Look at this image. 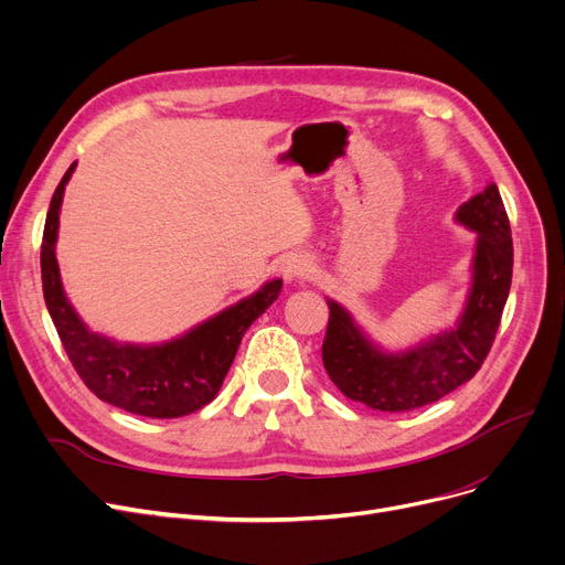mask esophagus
Wrapping results in <instances>:
<instances>
[{
  "mask_svg": "<svg viewBox=\"0 0 565 565\" xmlns=\"http://www.w3.org/2000/svg\"><path fill=\"white\" fill-rule=\"evenodd\" d=\"M313 273V263L311 258L302 256V254H290L281 260V275L284 279L288 281H295V279H305Z\"/></svg>",
  "mask_w": 565,
  "mask_h": 565,
  "instance_id": "obj_1",
  "label": "esophagus"
}]
</instances>
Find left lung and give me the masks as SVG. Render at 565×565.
Returning <instances> with one entry per match:
<instances>
[{
  "instance_id": "left-lung-1",
  "label": "left lung",
  "mask_w": 565,
  "mask_h": 565,
  "mask_svg": "<svg viewBox=\"0 0 565 565\" xmlns=\"http://www.w3.org/2000/svg\"><path fill=\"white\" fill-rule=\"evenodd\" d=\"M456 222L477 233L471 288L451 330L403 352L382 350L350 311L328 298L322 364L350 401L380 412H409L439 401L481 369L492 348L513 277V237L494 183L465 201Z\"/></svg>"
}]
</instances>
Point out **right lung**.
Here are the masks:
<instances>
[{
	"instance_id": "right-lung-1",
	"label": "right lung",
	"mask_w": 565,
	"mask_h": 565,
	"mask_svg": "<svg viewBox=\"0 0 565 565\" xmlns=\"http://www.w3.org/2000/svg\"><path fill=\"white\" fill-rule=\"evenodd\" d=\"M75 167L77 162L68 167L52 194L41 245L43 298L58 339L77 375L100 401L139 417H185L217 396L249 324L279 298L284 284L267 281L249 298L164 343H121L92 332L66 298L54 256L58 211Z\"/></svg>"
}]
</instances>
